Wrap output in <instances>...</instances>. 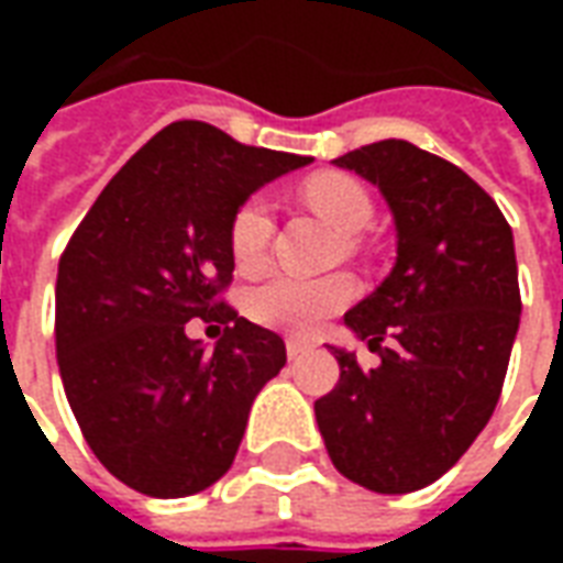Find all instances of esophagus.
Masks as SVG:
<instances>
[{"label":"esophagus","mask_w":563,"mask_h":563,"mask_svg":"<svg viewBox=\"0 0 563 563\" xmlns=\"http://www.w3.org/2000/svg\"><path fill=\"white\" fill-rule=\"evenodd\" d=\"M307 350H310V343L295 341V338H289V341H286V355H289V358H298V355H305Z\"/></svg>","instance_id":"1"}]
</instances>
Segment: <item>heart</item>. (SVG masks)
<instances>
[{"label":"heart","mask_w":563,"mask_h":563,"mask_svg":"<svg viewBox=\"0 0 563 563\" xmlns=\"http://www.w3.org/2000/svg\"><path fill=\"white\" fill-rule=\"evenodd\" d=\"M298 198L307 208L325 220L331 229L343 234V253L358 258L365 253L362 234L374 220V201L365 186L355 180L353 174L343 172H317L298 186ZM271 220L268 201L262 196L244 198L229 222V250L238 268L250 274L265 265L271 250ZM353 301V280L343 274L329 277H289L277 274L253 292L246 295V313L256 319L258 325L286 331V334H313V331L343 307Z\"/></svg>","instance_id":"1"}]
</instances>
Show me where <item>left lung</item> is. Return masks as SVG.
<instances>
[{"label":"left lung","instance_id":"obj_1","mask_svg":"<svg viewBox=\"0 0 563 563\" xmlns=\"http://www.w3.org/2000/svg\"><path fill=\"white\" fill-rule=\"evenodd\" d=\"M334 162L386 196L398 262L343 317L379 365L334 350L341 379L317 422L346 479L407 495L440 479L495 413L521 317L512 229L473 177L410 141Z\"/></svg>","mask_w":563,"mask_h":563}]
</instances>
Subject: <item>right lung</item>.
<instances>
[{
    "label": "right lung",
    "mask_w": 563,
    "mask_h": 563,
    "mask_svg": "<svg viewBox=\"0 0 563 563\" xmlns=\"http://www.w3.org/2000/svg\"><path fill=\"white\" fill-rule=\"evenodd\" d=\"M307 156L177 120L111 177L59 256L56 358L80 434L150 497L205 492L232 467L253 398L286 365L280 334L225 305L229 222ZM198 316L213 351L185 338Z\"/></svg>",
    "instance_id": "1"
}]
</instances>
